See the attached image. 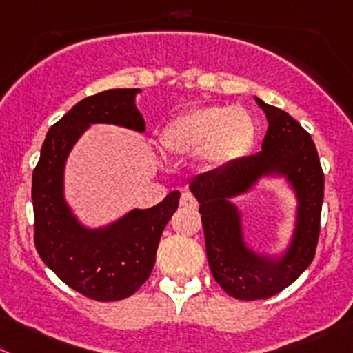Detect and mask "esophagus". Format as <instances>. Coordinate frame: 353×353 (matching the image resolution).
Instances as JSON below:
<instances>
[{
	"label": "esophagus",
	"mask_w": 353,
	"mask_h": 353,
	"mask_svg": "<svg viewBox=\"0 0 353 353\" xmlns=\"http://www.w3.org/2000/svg\"><path fill=\"white\" fill-rule=\"evenodd\" d=\"M180 206L190 208V210H196V208H197V201L194 199L192 194L185 192V194H182V197H180Z\"/></svg>",
	"instance_id": "esophagus-1"
}]
</instances>
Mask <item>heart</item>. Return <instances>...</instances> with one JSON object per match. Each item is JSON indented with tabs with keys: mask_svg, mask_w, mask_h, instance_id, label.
<instances>
[{
	"mask_svg": "<svg viewBox=\"0 0 353 353\" xmlns=\"http://www.w3.org/2000/svg\"><path fill=\"white\" fill-rule=\"evenodd\" d=\"M256 123L244 107L201 105L164 126L161 145L182 157H199L208 170H223L243 159L254 143Z\"/></svg>",
	"mask_w": 353,
	"mask_h": 353,
	"instance_id": "b5f03b06",
	"label": "heart"
}]
</instances>
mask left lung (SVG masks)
Here are the masks:
<instances>
[{"label": "left lung", "mask_w": 353, "mask_h": 353, "mask_svg": "<svg viewBox=\"0 0 353 353\" xmlns=\"http://www.w3.org/2000/svg\"><path fill=\"white\" fill-rule=\"evenodd\" d=\"M254 100L268 121L261 152L199 174L189 185L201 204L211 274L225 293L246 301L274 296L307 270L315 256L324 199V173L312 137L288 112ZM261 178H283L297 199L292 236L277 254L247 244L242 212L233 203Z\"/></svg>", "instance_id": "left-lung-1"}]
</instances>
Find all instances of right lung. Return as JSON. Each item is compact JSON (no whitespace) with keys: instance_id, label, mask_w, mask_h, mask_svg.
<instances>
[{"instance_id":"1","label":"right lung","mask_w":353,"mask_h":353,"mask_svg":"<svg viewBox=\"0 0 353 353\" xmlns=\"http://www.w3.org/2000/svg\"><path fill=\"white\" fill-rule=\"evenodd\" d=\"M140 88H116L78 102L46 133L32 173L34 244L43 263L74 291L97 301L128 298L149 279L164 227L179 208L173 190L147 210H130L100 227H88L65 199V164L92 124L145 132L137 109Z\"/></svg>"}]
</instances>
